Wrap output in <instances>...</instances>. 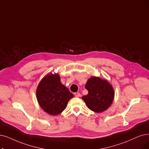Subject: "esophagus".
I'll return each instance as SVG.
<instances>
[{
    "instance_id": "obj_1",
    "label": "esophagus",
    "mask_w": 149,
    "mask_h": 149,
    "mask_svg": "<svg viewBox=\"0 0 149 149\" xmlns=\"http://www.w3.org/2000/svg\"><path fill=\"white\" fill-rule=\"evenodd\" d=\"M74 95H75L76 97H79L81 96V95H80V93L79 92L74 93Z\"/></svg>"
}]
</instances>
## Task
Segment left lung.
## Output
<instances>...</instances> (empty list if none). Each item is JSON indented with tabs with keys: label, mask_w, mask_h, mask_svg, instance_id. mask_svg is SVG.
<instances>
[{
	"label": "left lung",
	"mask_w": 149,
	"mask_h": 149,
	"mask_svg": "<svg viewBox=\"0 0 149 149\" xmlns=\"http://www.w3.org/2000/svg\"><path fill=\"white\" fill-rule=\"evenodd\" d=\"M87 95L82 97L88 109L95 112L106 111L111 105L114 98V88L106 79L91 77L87 81Z\"/></svg>",
	"instance_id": "1"
}]
</instances>
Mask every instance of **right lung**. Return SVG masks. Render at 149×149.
<instances>
[{"mask_svg":"<svg viewBox=\"0 0 149 149\" xmlns=\"http://www.w3.org/2000/svg\"><path fill=\"white\" fill-rule=\"evenodd\" d=\"M36 95L38 102L47 114L56 116L66 108L69 100L73 97L68 88L61 82L58 74L49 73L40 82Z\"/></svg>","mask_w":149,"mask_h":149,"instance_id":"obj_1","label":"right lung"}]
</instances>
